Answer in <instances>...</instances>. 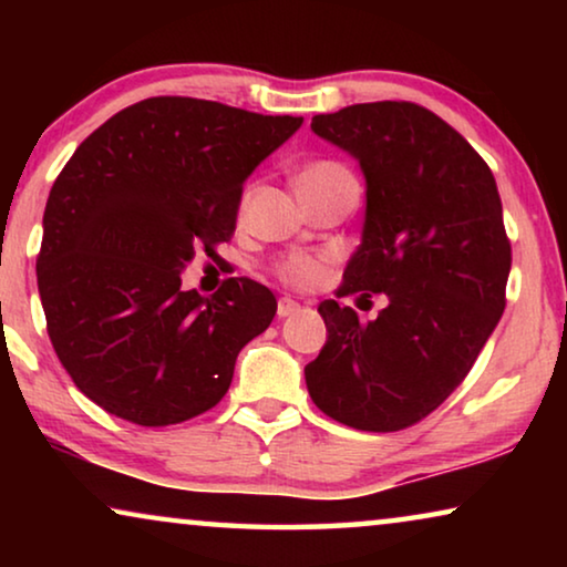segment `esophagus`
<instances>
[{
    "label": "esophagus",
    "mask_w": 567,
    "mask_h": 567,
    "mask_svg": "<svg viewBox=\"0 0 567 567\" xmlns=\"http://www.w3.org/2000/svg\"><path fill=\"white\" fill-rule=\"evenodd\" d=\"M299 309H301V305H299L297 299H291V297H281V299H278V309H276V315L281 317V320H284V317H291L293 312H299Z\"/></svg>",
    "instance_id": "obj_1"
}]
</instances>
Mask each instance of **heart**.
<instances>
[{"mask_svg":"<svg viewBox=\"0 0 567 567\" xmlns=\"http://www.w3.org/2000/svg\"><path fill=\"white\" fill-rule=\"evenodd\" d=\"M348 177L353 175L343 165H338V162H312V165H307L297 175V185L299 188H320V185L348 181ZM278 276L293 286L309 289V286H317L322 281L324 262L309 258V255H289V258L278 262Z\"/></svg>","mask_w":567,"mask_h":567,"instance_id":"obj_1","label":"heart"}]
</instances>
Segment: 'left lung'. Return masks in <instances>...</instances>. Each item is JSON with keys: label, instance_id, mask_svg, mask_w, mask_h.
I'll return each instance as SVG.
<instances>
[{"label": "left lung", "instance_id": "8db88e82", "mask_svg": "<svg viewBox=\"0 0 567 567\" xmlns=\"http://www.w3.org/2000/svg\"><path fill=\"white\" fill-rule=\"evenodd\" d=\"M367 181L361 245L338 297L386 293L377 320L324 299L328 340L305 367L309 398L355 431H400L436 410L506 309L511 245L483 157L415 103H361L315 115Z\"/></svg>", "mask_w": 567, "mask_h": 567}]
</instances>
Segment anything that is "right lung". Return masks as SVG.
I'll return each mask as SVG.
<instances>
[{
	"instance_id": "1",
	"label": "right lung",
	"mask_w": 567,
	"mask_h": 567,
	"mask_svg": "<svg viewBox=\"0 0 567 567\" xmlns=\"http://www.w3.org/2000/svg\"><path fill=\"white\" fill-rule=\"evenodd\" d=\"M305 118L150 97L76 146L49 193L38 291L82 394L136 425H173L227 394L276 297L229 278L214 297L181 270L235 235L243 185Z\"/></svg>"
}]
</instances>
